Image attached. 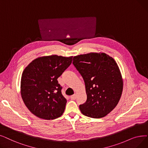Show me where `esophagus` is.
<instances>
[{"mask_svg":"<svg viewBox=\"0 0 148 148\" xmlns=\"http://www.w3.org/2000/svg\"><path fill=\"white\" fill-rule=\"evenodd\" d=\"M76 97H77L76 94H74V95H73L71 96V97H70V99H71V100H75V99H76Z\"/></svg>","mask_w":148,"mask_h":148,"instance_id":"esophagus-1","label":"esophagus"}]
</instances>
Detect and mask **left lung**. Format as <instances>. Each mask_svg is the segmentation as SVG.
Masks as SVG:
<instances>
[{
  "instance_id": "left-lung-1",
  "label": "left lung",
  "mask_w": 148,
  "mask_h": 148,
  "mask_svg": "<svg viewBox=\"0 0 148 148\" xmlns=\"http://www.w3.org/2000/svg\"><path fill=\"white\" fill-rule=\"evenodd\" d=\"M73 63L85 82L87 99L79 106L87 117L99 119L117 106L123 91L117 64L105 53H91L73 57Z\"/></svg>"
}]
</instances>
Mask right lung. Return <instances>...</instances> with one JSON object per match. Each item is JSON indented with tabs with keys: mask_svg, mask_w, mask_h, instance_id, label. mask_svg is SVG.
Here are the masks:
<instances>
[{
	"mask_svg": "<svg viewBox=\"0 0 148 148\" xmlns=\"http://www.w3.org/2000/svg\"><path fill=\"white\" fill-rule=\"evenodd\" d=\"M73 57L52 55L38 57L25 68L21 78V96L27 108L45 120L60 117L66 99L57 79L71 64Z\"/></svg>",
	"mask_w": 148,
	"mask_h": 148,
	"instance_id": "add662e5",
	"label": "right lung"
}]
</instances>
